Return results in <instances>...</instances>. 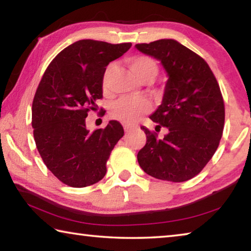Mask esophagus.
Instances as JSON below:
<instances>
[{"label": "esophagus", "mask_w": 251, "mask_h": 251, "mask_svg": "<svg viewBox=\"0 0 251 251\" xmlns=\"http://www.w3.org/2000/svg\"><path fill=\"white\" fill-rule=\"evenodd\" d=\"M133 129V126H129V125H124V130L125 133H129V131Z\"/></svg>", "instance_id": "obj_1"}]
</instances>
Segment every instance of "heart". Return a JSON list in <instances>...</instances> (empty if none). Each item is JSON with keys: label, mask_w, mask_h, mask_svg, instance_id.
<instances>
[{"label": "heart", "mask_w": 251, "mask_h": 251, "mask_svg": "<svg viewBox=\"0 0 251 251\" xmlns=\"http://www.w3.org/2000/svg\"><path fill=\"white\" fill-rule=\"evenodd\" d=\"M127 63L137 76L144 83L151 82L158 74V65L151 57L147 55H136L129 57ZM114 70V64H109L104 72L103 75V87L107 88L110 74ZM151 104L146 99H133V97H122L113 104L110 108V117L120 121L124 124H134L143 115L150 113Z\"/></svg>", "instance_id": "obj_1"}]
</instances>
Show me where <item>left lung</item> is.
<instances>
[{"instance_id":"left-lung-1","label":"left lung","mask_w":251,"mask_h":251,"mask_svg":"<svg viewBox=\"0 0 251 251\" xmlns=\"http://www.w3.org/2000/svg\"><path fill=\"white\" fill-rule=\"evenodd\" d=\"M142 53L160 61L168 74L161 105L151 115L159 139L145 126L146 145L137 154L139 166L157 179L180 182L198 175L219 146L225 124L220 87L205 59L175 40L136 44Z\"/></svg>"}]
</instances>
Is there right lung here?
<instances>
[{
  "instance_id": "right-lung-1",
  "label": "right lung",
  "mask_w": 251,
  "mask_h": 251,
  "mask_svg": "<svg viewBox=\"0 0 251 251\" xmlns=\"http://www.w3.org/2000/svg\"><path fill=\"white\" fill-rule=\"evenodd\" d=\"M130 46L77 41L55 56L41 79L32 104L33 135L46 167L63 184L82 188L105 176L106 163L124 128L110 121L90 133L85 118L99 109L106 66Z\"/></svg>"
}]
</instances>
